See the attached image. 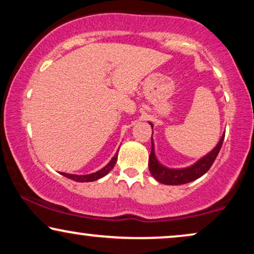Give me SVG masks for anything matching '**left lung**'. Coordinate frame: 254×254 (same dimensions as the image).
<instances>
[{
    "mask_svg": "<svg viewBox=\"0 0 254 254\" xmlns=\"http://www.w3.org/2000/svg\"><path fill=\"white\" fill-rule=\"evenodd\" d=\"M149 124L151 125L152 128V124ZM152 133H154V131H152ZM224 134L225 131L222 134L218 143L215 145L214 149H211L207 155H204L203 157L197 159L194 164L180 169L168 168V166L163 165L162 163L158 161L157 157H156L155 143L151 136V152L150 156H149V170H150L151 176L154 177L158 183L164 184V185H184V184L190 183L193 182V180L200 178L201 176H203L204 173L210 169L215 158L217 157L218 152L221 150L222 144H223Z\"/></svg>",
    "mask_w": 254,
    "mask_h": 254,
    "instance_id": "1",
    "label": "left lung"
}]
</instances>
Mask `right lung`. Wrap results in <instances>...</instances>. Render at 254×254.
I'll return each instance as SVG.
<instances>
[{
  "instance_id": "right-lung-1",
  "label": "right lung",
  "mask_w": 254,
  "mask_h": 254,
  "mask_svg": "<svg viewBox=\"0 0 254 254\" xmlns=\"http://www.w3.org/2000/svg\"><path fill=\"white\" fill-rule=\"evenodd\" d=\"M118 151H117V154L113 156L112 159H111V161L107 163V164L104 166L103 169L98 170V171H96L93 173H89V175H71V173H64V172H61V175L67 177V178L71 179V180H75V182H77V183L95 182V180H98L100 178H103V177H105L107 173H109L111 170L114 168V165H116V162L118 159Z\"/></svg>"
}]
</instances>
